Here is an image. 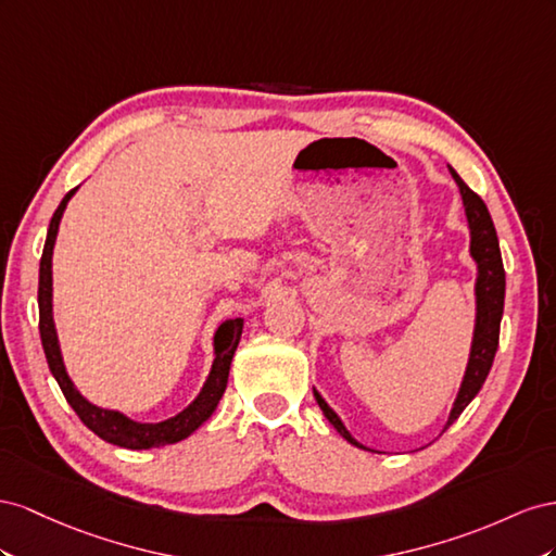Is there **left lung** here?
<instances>
[{
  "instance_id": "obj_1",
  "label": "left lung",
  "mask_w": 556,
  "mask_h": 556,
  "mask_svg": "<svg viewBox=\"0 0 556 556\" xmlns=\"http://www.w3.org/2000/svg\"><path fill=\"white\" fill-rule=\"evenodd\" d=\"M450 172H452L454 184L458 186V193H462L464 212H466V220H468V235H470L468 253L475 263V287H472L475 326H472V340H470L466 372L462 379V387H458L456 399L452 403L445 428L458 419V415H462V412L468 407V403L475 399V395L480 393V389L484 384V379L491 370V363H494L496 349H498V328H501L503 300H505V273H503V261H501V249H498L494 220H491L482 198L475 195L452 167H450ZM314 399H316V403H319L326 419L336 426V431L346 442H352V445L358 450L375 452L349 433V428L338 417V412L324 401V395L316 389H314ZM445 428H442V431H445Z\"/></svg>"
}]
</instances>
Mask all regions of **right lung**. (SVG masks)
Instances as JSON below:
<instances>
[{
    "label": "right lung",
    "instance_id": "add662e5",
    "mask_svg": "<svg viewBox=\"0 0 556 556\" xmlns=\"http://www.w3.org/2000/svg\"><path fill=\"white\" fill-rule=\"evenodd\" d=\"M78 188L70 190V193L62 198L60 207L55 210L49 235H46V244L39 263V332H41V344L46 361H49V368L60 384L62 393H65L67 403L78 415L94 435L111 442V445H118L125 450H153V447H165L174 445V442L186 440L190 433H195L198 428L207 421L220 401V395L226 391L228 384V372L230 363L235 356V349L240 344L244 319L237 316V319H226L214 332V363L210 368L207 379H204L202 389L198 395L190 401L177 415L163 419V421H135L128 415H123L118 409H106L90 403L86 395L76 389L72 377L67 372L65 358H62L58 328L53 319V249L58 240L60 220L65 214L70 200L74 198Z\"/></svg>",
    "mask_w": 556,
    "mask_h": 556
}]
</instances>
